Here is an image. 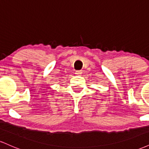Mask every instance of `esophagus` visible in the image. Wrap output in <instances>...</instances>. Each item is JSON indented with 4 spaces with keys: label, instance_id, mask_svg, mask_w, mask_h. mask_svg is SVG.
<instances>
[{
    "label": "esophagus",
    "instance_id": "34e87169",
    "mask_svg": "<svg viewBox=\"0 0 149 149\" xmlns=\"http://www.w3.org/2000/svg\"><path fill=\"white\" fill-rule=\"evenodd\" d=\"M76 74H77V75H80V74H82V71H76Z\"/></svg>",
    "mask_w": 149,
    "mask_h": 149
}]
</instances>
